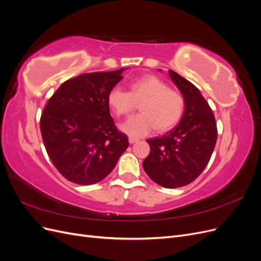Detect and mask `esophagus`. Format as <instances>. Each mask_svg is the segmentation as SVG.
Wrapping results in <instances>:
<instances>
[{
  "mask_svg": "<svg viewBox=\"0 0 261 261\" xmlns=\"http://www.w3.org/2000/svg\"><path fill=\"white\" fill-rule=\"evenodd\" d=\"M128 141H129V144H135V143H137L138 139L137 138H134V137H129Z\"/></svg>",
  "mask_w": 261,
  "mask_h": 261,
  "instance_id": "34e87169",
  "label": "esophagus"
}]
</instances>
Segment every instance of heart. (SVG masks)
Returning <instances> with one entry per match:
<instances>
[{
  "label": "heart",
  "mask_w": 261,
  "mask_h": 261,
  "mask_svg": "<svg viewBox=\"0 0 261 261\" xmlns=\"http://www.w3.org/2000/svg\"><path fill=\"white\" fill-rule=\"evenodd\" d=\"M108 101L118 116L129 114L135 108V102L143 101L139 106L141 113L120 125V129L132 137L146 136L155 127L168 130L179 121L184 111L181 94L169 89L167 84L152 75L134 81L129 92L120 86L113 87Z\"/></svg>",
  "instance_id": "b5f03b06"
}]
</instances>
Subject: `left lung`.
<instances>
[{
	"label": "left lung",
	"mask_w": 261,
	"mask_h": 261,
	"mask_svg": "<svg viewBox=\"0 0 261 261\" xmlns=\"http://www.w3.org/2000/svg\"><path fill=\"white\" fill-rule=\"evenodd\" d=\"M169 75L184 99V113L174 128L147 140L150 153L143 167L156 184L177 188L192 183L207 167L218 132L215 115L199 89L173 70Z\"/></svg>",
	"instance_id": "obj_1"
}]
</instances>
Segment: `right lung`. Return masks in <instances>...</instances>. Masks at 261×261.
Masks as SVG:
<instances>
[{
    "label": "right lung",
    "mask_w": 261,
    "mask_h": 261,
    "mask_svg": "<svg viewBox=\"0 0 261 261\" xmlns=\"http://www.w3.org/2000/svg\"><path fill=\"white\" fill-rule=\"evenodd\" d=\"M125 69L68 80L43 110L40 129L46 152L73 183L91 185L106 178L128 147L127 136L115 127L108 101Z\"/></svg>",
    "instance_id": "right-lung-1"
}]
</instances>
